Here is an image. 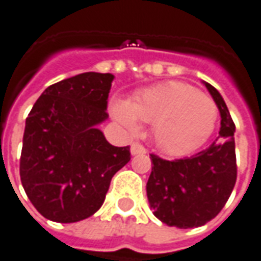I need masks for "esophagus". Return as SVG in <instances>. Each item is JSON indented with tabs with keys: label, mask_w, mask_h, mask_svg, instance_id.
<instances>
[{
	"label": "esophagus",
	"mask_w": 261,
	"mask_h": 261,
	"mask_svg": "<svg viewBox=\"0 0 261 261\" xmlns=\"http://www.w3.org/2000/svg\"><path fill=\"white\" fill-rule=\"evenodd\" d=\"M147 150H145L144 145H141L140 143H133L131 144V154L133 155H137V154H145Z\"/></svg>",
	"instance_id": "34e87169"
}]
</instances>
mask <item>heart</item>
<instances>
[{
  "label": "heart",
  "instance_id": "b5f03b06",
  "mask_svg": "<svg viewBox=\"0 0 261 261\" xmlns=\"http://www.w3.org/2000/svg\"><path fill=\"white\" fill-rule=\"evenodd\" d=\"M113 116L133 131L138 128V120L153 124L157 147L171 155H182L212 136L219 110L210 95L190 84L168 81L141 91L130 102L116 101Z\"/></svg>",
  "mask_w": 261,
  "mask_h": 261
}]
</instances>
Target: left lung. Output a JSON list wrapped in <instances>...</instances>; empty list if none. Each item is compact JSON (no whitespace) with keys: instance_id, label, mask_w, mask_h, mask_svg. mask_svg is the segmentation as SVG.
I'll return each mask as SVG.
<instances>
[{"instance_id":"1","label":"left lung","mask_w":261,"mask_h":261,"mask_svg":"<svg viewBox=\"0 0 261 261\" xmlns=\"http://www.w3.org/2000/svg\"><path fill=\"white\" fill-rule=\"evenodd\" d=\"M221 117L219 137L197 154L180 160H163L151 154L147 197L154 216L167 226H204L227 203L237 178L236 125L220 93L204 83Z\"/></svg>"}]
</instances>
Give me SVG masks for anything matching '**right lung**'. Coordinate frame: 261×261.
I'll use <instances>...</instances> for the list:
<instances>
[{
	"label": "right lung",
	"mask_w": 261,
	"mask_h": 261,
	"mask_svg": "<svg viewBox=\"0 0 261 261\" xmlns=\"http://www.w3.org/2000/svg\"><path fill=\"white\" fill-rule=\"evenodd\" d=\"M113 74L83 72L45 88L25 120L19 177L45 219L75 223L100 208L113 175L130 161L97 125L106 121Z\"/></svg>",
	"instance_id": "obj_1"
}]
</instances>
